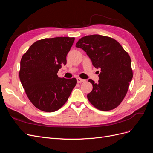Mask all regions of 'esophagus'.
<instances>
[{"instance_id": "34e87169", "label": "esophagus", "mask_w": 153, "mask_h": 153, "mask_svg": "<svg viewBox=\"0 0 153 153\" xmlns=\"http://www.w3.org/2000/svg\"><path fill=\"white\" fill-rule=\"evenodd\" d=\"M76 80H77V82L78 83H82V82H84L85 81V80L82 79V78H77Z\"/></svg>"}]
</instances>
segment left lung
<instances>
[{
  "mask_svg": "<svg viewBox=\"0 0 153 153\" xmlns=\"http://www.w3.org/2000/svg\"><path fill=\"white\" fill-rule=\"evenodd\" d=\"M76 47L84 50L92 65L101 69L98 84L89 80L93 89L87 94L88 100L100 110L108 111L117 107L126 96L133 78L128 52L115 39L98 34L83 37Z\"/></svg>",
  "mask_w": 153,
  "mask_h": 153,
  "instance_id": "obj_1",
  "label": "left lung"
}]
</instances>
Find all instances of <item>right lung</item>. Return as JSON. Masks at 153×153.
Returning <instances> with one entry per match:
<instances>
[{
	"instance_id": "1",
	"label": "right lung",
	"mask_w": 153,
	"mask_h": 153,
	"mask_svg": "<svg viewBox=\"0 0 153 153\" xmlns=\"http://www.w3.org/2000/svg\"><path fill=\"white\" fill-rule=\"evenodd\" d=\"M75 38L57 37L36 41L23 55L19 77L25 93L40 110L53 112L66 103L76 79L58 77L66 64L67 54Z\"/></svg>"
}]
</instances>
